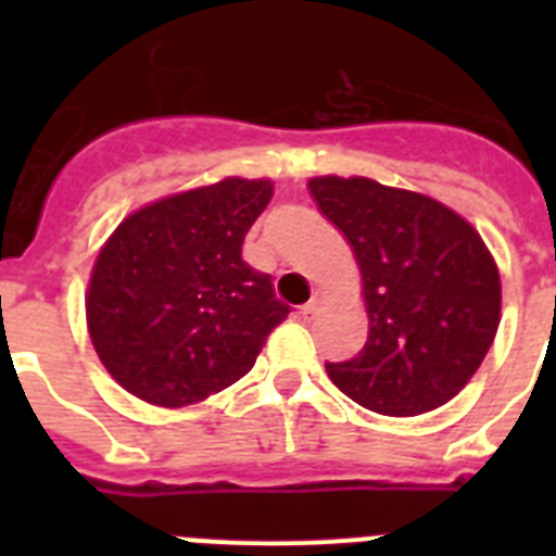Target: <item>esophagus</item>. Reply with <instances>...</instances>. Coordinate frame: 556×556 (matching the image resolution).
Listing matches in <instances>:
<instances>
[{
	"label": "esophagus",
	"mask_w": 556,
	"mask_h": 556,
	"mask_svg": "<svg viewBox=\"0 0 556 556\" xmlns=\"http://www.w3.org/2000/svg\"><path fill=\"white\" fill-rule=\"evenodd\" d=\"M320 308H323V292H314V294H312V301H308L306 306H303L301 314L308 320V317H314V314L320 312Z\"/></svg>",
	"instance_id": "34e87169"
}]
</instances>
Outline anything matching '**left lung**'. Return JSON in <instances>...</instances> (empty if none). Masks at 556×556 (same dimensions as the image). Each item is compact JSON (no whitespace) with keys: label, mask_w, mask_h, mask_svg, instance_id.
I'll use <instances>...</instances> for the list:
<instances>
[{"label":"left lung","mask_w":556,"mask_h":556,"mask_svg":"<svg viewBox=\"0 0 556 556\" xmlns=\"http://www.w3.org/2000/svg\"><path fill=\"white\" fill-rule=\"evenodd\" d=\"M308 189L356 253L370 317L358 356L326 362L331 381L378 415L448 404L498 331L501 281L488 244L417 191L337 175L308 180Z\"/></svg>","instance_id":"8db88e82"}]
</instances>
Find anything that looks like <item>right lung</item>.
<instances>
[{
  "label": "right lung",
  "instance_id": "obj_1",
  "mask_svg": "<svg viewBox=\"0 0 556 556\" xmlns=\"http://www.w3.org/2000/svg\"><path fill=\"white\" fill-rule=\"evenodd\" d=\"M273 198L269 180L225 178L144 205L100 250L88 333L130 395L198 404L250 372L289 306L242 244Z\"/></svg>",
  "mask_w": 556,
  "mask_h": 556
}]
</instances>
